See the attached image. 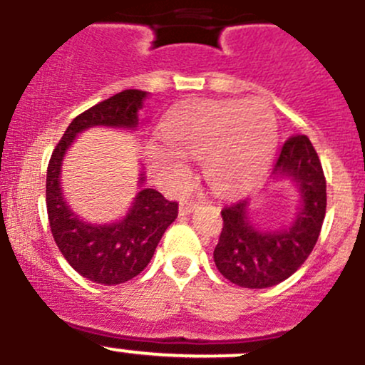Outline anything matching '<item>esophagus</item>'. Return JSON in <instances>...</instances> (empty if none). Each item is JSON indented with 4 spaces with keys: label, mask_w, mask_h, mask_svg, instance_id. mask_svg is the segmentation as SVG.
<instances>
[{
    "label": "esophagus",
    "mask_w": 365,
    "mask_h": 365,
    "mask_svg": "<svg viewBox=\"0 0 365 365\" xmlns=\"http://www.w3.org/2000/svg\"><path fill=\"white\" fill-rule=\"evenodd\" d=\"M200 201H194V200H185L180 203V215H189L192 212H196L200 208Z\"/></svg>",
    "instance_id": "34e87169"
}]
</instances>
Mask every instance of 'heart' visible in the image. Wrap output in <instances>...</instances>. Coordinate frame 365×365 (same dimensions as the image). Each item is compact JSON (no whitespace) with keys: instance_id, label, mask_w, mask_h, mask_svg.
Masks as SVG:
<instances>
[{"instance_id":"1","label":"heart","mask_w":365,"mask_h":365,"mask_svg":"<svg viewBox=\"0 0 365 365\" xmlns=\"http://www.w3.org/2000/svg\"><path fill=\"white\" fill-rule=\"evenodd\" d=\"M165 146L153 150L157 171L169 180L185 176L183 155L201 157L208 185L232 192L269 162L277 140L274 112L260 98L197 100L176 108L162 123Z\"/></svg>"}]
</instances>
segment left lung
Instances as JSON below:
<instances>
[{
	"label": "left lung",
	"instance_id": "left-lung-1",
	"mask_svg": "<svg viewBox=\"0 0 365 365\" xmlns=\"http://www.w3.org/2000/svg\"><path fill=\"white\" fill-rule=\"evenodd\" d=\"M274 178H292L302 196V210L287 230L262 232L247 217V200L221 210L222 230L214 262L226 280L239 287L265 289L287 280L309 258L327 214V178L307 135H292L282 146Z\"/></svg>",
	"mask_w": 365,
	"mask_h": 365
}]
</instances>
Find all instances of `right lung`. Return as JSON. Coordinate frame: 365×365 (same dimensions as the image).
I'll list each match as a JSON object with an SVG mask.
<instances>
[{"label": "right lung", "mask_w": 365, "mask_h": 365, "mask_svg": "<svg viewBox=\"0 0 365 365\" xmlns=\"http://www.w3.org/2000/svg\"><path fill=\"white\" fill-rule=\"evenodd\" d=\"M146 96L144 91L128 88L81 112L67 126L49 158L46 207L53 239L71 267L96 284L118 285L137 277L150 264L162 235L178 215V203L168 201L158 190L143 189L123 221L88 225L63 201L60 165L67 148L83 130L93 126L135 128Z\"/></svg>", "instance_id": "add662e5"}]
</instances>
